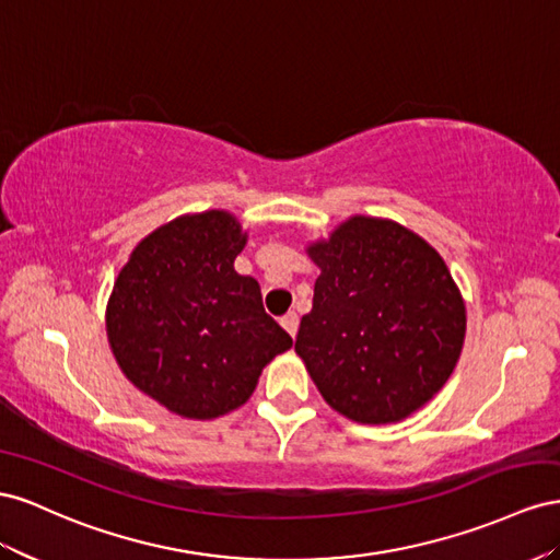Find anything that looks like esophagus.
Instances as JSON below:
<instances>
[{"label":"esophagus","mask_w":560,"mask_h":560,"mask_svg":"<svg viewBox=\"0 0 560 560\" xmlns=\"http://www.w3.org/2000/svg\"><path fill=\"white\" fill-rule=\"evenodd\" d=\"M281 326L291 332V338H295V332H298V314L289 312L285 316H281Z\"/></svg>","instance_id":"1"}]
</instances>
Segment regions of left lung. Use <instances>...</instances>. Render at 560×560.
Wrapping results in <instances>:
<instances>
[{
  "instance_id": "obj_1",
  "label": "left lung",
  "mask_w": 560,
  "mask_h": 560,
  "mask_svg": "<svg viewBox=\"0 0 560 560\" xmlns=\"http://www.w3.org/2000/svg\"><path fill=\"white\" fill-rule=\"evenodd\" d=\"M322 269L295 351L324 401L359 424L401 422L448 382L467 307L420 234L351 215L307 246Z\"/></svg>"
}]
</instances>
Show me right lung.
I'll use <instances>...</instances> for the list:
<instances>
[{
    "label": "right lung",
    "instance_id": "add662e5",
    "mask_svg": "<svg viewBox=\"0 0 560 560\" xmlns=\"http://www.w3.org/2000/svg\"><path fill=\"white\" fill-rule=\"evenodd\" d=\"M248 234L228 211L175 218L131 250L105 326L121 373L185 420L242 408L265 365L293 347L262 307L260 283L236 275Z\"/></svg>",
    "mask_w": 560,
    "mask_h": 560
}]
</instances>
